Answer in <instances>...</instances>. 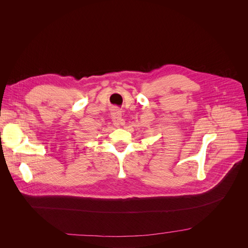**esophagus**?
<instances>
[{"label":"esophagus","mask_w":248,"mask_h":248,"mask_svg":"<svg viewBox=\"0 0 248 248\" xmlns=\"http://www.w3.org/2000/svg\"><path fill=\"white\" fill-rule=\"evenodd\" d=\"M112 121L116 127H120L121 125L124 124V120L122 117V113L119 110H115L112 114Z\"/></svg>","instance_id":"esophagus-1"}]
</instances>
